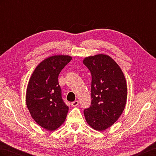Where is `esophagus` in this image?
I'll return each instance as SVG.
<instances>
[{"mask_svg":"<svg viewBox=\"0 0 156 156\" xmlns=\"http://www.w3.org/2000/svg\"><path fill=\"white\" fill-rule=\"evenodd\" d=\"M79 105V101L77 100V101H74L73 102L71 103V105H72V107H76Z\"/></svg>","mask_w":156,"mask_h":156,"instance_id":"34e87169","label":"esophagus"}]
</instances>
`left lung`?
Segmentation results:
<instances>
[{
    "instance_id": "1",
    "label": "left lung",
    "mask_w": 156,
    "mask_h": 156,
    "mask_svg": "<svg viewBox=\"0 0 156 156\" xmlns=\"http://www.w3.org/2000/svg\"><path fill=\"white\" fill-rule=\"evenodd\" d=\"M83 64L92 75L91 105L84 110V115L93 129L105 130L124 109L127 96L126 79L119 65L107 55L89 56Z\"/></svg>"
}]
</instances>
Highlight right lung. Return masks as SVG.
Instances as JSON below:
<instances>
[{
    "label": "right lung",
    "mask_w": 156,
    "mask_h": 156,
    "mask_svg": "<svg viewBox=\"0 0 156 156\" xmlns=\"http://www.w3.org/2000/svg\"><path fill=\"white\" fill-rule=\"evenodd\" d=\"M72 60L56 55L44 60L35 69L28 84L26 103L32 117L44 128L53 131L62 125L69 107L66 105L58 77Z\"/></svg>",
    "instance_id": "obj_1"
}]
</instances>
